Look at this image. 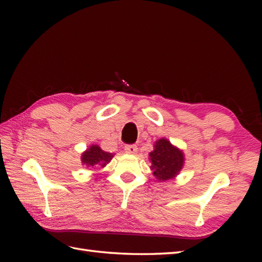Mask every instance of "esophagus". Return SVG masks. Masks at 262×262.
Segmentation results:
<instances>
[{"mask_svg": "<svg viewBox=\"0 0 262 262\" xmlns=\"http://www.w3.org/2000/svg\"><path fill=\"white\" fill-rule=\"evenodd\" d=\"M125 152L128 154H136L137 153V146L134 144H129V145L125 146Z\"/></svg>", "mask_w": 262, "mask_h": 262, "instance_id": "esophagus-1", "label": "esophagus"}]
</instances>
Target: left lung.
<instances>
[{
    "label": "left lung",
    "mask_w": 262,
    "mask_h": 262,
    "mask_svg": "<svg viewBox=\"0 0 262 262\" xmlns=\"http://www.w3.org/2000/svg\"><path fill=\"white\" fill-rule=\"evenodd\" d=\"M153 174L159 180H169L179 173L183 165V153L171 145L168 140L161 138L155 143L154 151L149 153Z\"/></svg>",
    "instance_id": "left-lung-1"
}]
</instances>
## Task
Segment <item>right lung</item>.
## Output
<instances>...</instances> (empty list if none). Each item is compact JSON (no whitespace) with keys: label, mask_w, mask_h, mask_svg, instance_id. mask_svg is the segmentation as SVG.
<instances>
[{"label":"right lung","mask_w":262,"mask_h":262,"mask_svg":"<svg viewBox=\"0 0 262 262\" xmlns=\"http://www.w3.org/2000/svg\"><path fill=\"white\" fill-rule=\"evenodd\" d=\"M113 157L114 154L102 151L98 145H92L82 154V163L88 166H104Z\"/></svg>","instance_id":"add662e5"}]
</instances>
